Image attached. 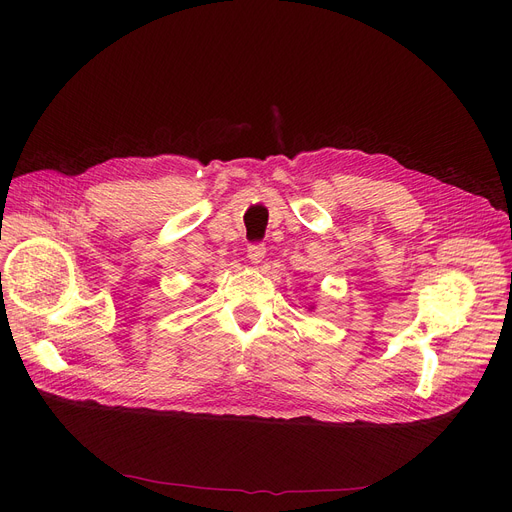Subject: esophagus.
I'll list each match as a JSON object with an SVG mask.
<instances>
[{
  "label": "esophagus",
  "mask_w": 512,
  "mask_h": 512,
  "mask_svg": "<svg viewBox=\"0 0 512 512\" xmlns=\"http://www.w3.org/2000/svg\"><path fill=\"white\" fill-rule=\"evenodd\" d=\"M247 257H249V261H251L253 265L261 263L263 257H265V247H263V245H251L249 251H247Z\"/></svg>",
  "instance_id": "34e87169"
}]
</instances>
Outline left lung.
<instances>
[{
    "label": "left lung",
    "mask_w": 512,
    "mask_h": 512,
    "mask_svg": "<svg viewBox=\"0 0 512 512\" xmlns=\"http://www.w3.org/2000/svg\"><path fill=\"white\" fill-rule=\"evenodd\" d=\"M315 309V305H309V311H313Z\"/></svg>",
    "instance_id": "1"
}]
</instances>
